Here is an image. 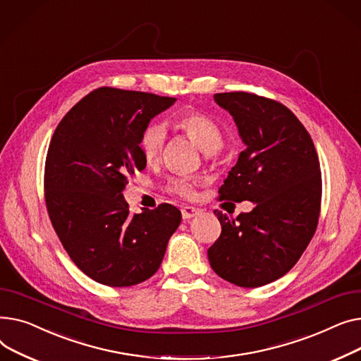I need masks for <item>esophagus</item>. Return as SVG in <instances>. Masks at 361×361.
<instances>
[{"mask_svg":"<svg viewBox=\"0 0 361 361\" xmlns=\"http://www.w3.org/2000/svg\"><path fill=\"white\" fill-rule=\"evenodd\" d=\"M182 217H183V220H189V219H192V217H195L198 213H200V209L198 208H195V207H190V205H185V207H182Z\"/></svg>","mask_w":361,"mask_h":361,"instance_id":"34e87169","label":"esophagus"}]
</instances>
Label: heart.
Here are the masks:
<instances>
[{"label": "heart", "mask_w": 361, "mask_h": 361, "mask_svg": "<svg viewBox=\"0 0 361 361\" xmlns=\"http://www.w3.org/2000/svg\"><path fill=\"white\" fill-rule=\"evenodd\" d=\"M173 126L192 140L202 152L213 153L223 145V131L220 125L201 111H186L173 119ZM166 141V130L157 122L148 123L141 133L138 148L145 163L153 164L160 159ZM197 180L189 178H173L167 185L172 194L183 198H192Z\"/></svg>", "instance_id": "heart-1"}]
</instances>
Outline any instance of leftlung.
Here are the masks:
<instances>
[{"label":"left lung","instance_id":"obj_1","mask_svg":"<svg viewBox=\"0 0 361 361\" xmlns=\"http://www.w3.org/2000/svg\"><path fill=\"white\" fill-rule=\"evenodd\" d=\"M246 144L228 172L220 201H252L236 219L216 209L221 235L208 249L223 280L255 288L287 274L312 240L321 213L322 175L313 141L288 108L247 92L217 93Z\"/></svg>","mask_w":361,"mask_h":361}]
</instances>
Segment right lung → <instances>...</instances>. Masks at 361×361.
Here are the masks:
<instances>
[{"mask_svg":"<svg viewBox=\"0 0 361 361\" xmlns=\"http://www.w3.org/2000/svg\"><path fill=\"white\" fill-rule=\"evenodd\" d=\"M176 102L153 93L100 87L61 119L45 161V202L71 261L109 287H130L159 269L182 214L160 204L131 214L123 189L145 169L141 133Z\"/></svg>","mask_w":361,"mask_h":361,"instance_id":"1","label":"right lung"}]
</instances>
